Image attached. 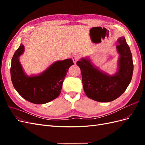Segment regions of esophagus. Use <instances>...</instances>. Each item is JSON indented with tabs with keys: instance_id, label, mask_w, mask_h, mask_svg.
<instances>
[{
	"instance_id": "1",
	"label": "esophagus",
	"mask_w": 145,
	"mask_h": 145,
	"mask_svg": "<svg viewBox=\"0 0 145 145\" xmlns=\"http://www.w3.org/2000/svg\"><path fill=\"white\" fill-rule=\"evenodd\" d=\"M72 60H73L74 63L76 64V62H77V61L78 60V59H79V58H80V55H78V54H74V55L72 57Z\"/></svg>"
}]
</instances>
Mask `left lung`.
<instances>
[{
    "mask_svg": "<svg viewBox=\"0 0 145 145\" xmlns=\"http://www.w3.org/2000/svg\"><path fill=\"white\" fill-rule=\"evenodd\" d=\"M119 54L117 71L109 75L92 63L89 57L77 62L82 72L83 87L89 99L100 102H109L124 93L132 79L134 70L133 56L124 37L117 40Z\"/></svg>",
    "mask_w": 145,
    "mask_h": 145,
    "instance_id": "left-lung-1",
    "label": "left lung"
}]
</instances>
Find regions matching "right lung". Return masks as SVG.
Masks as SVG:
<instances>
[{
  "instance_id": "right-lung-1",
  "label": "right lung",
  "mask_w": 145,
  "mask_h": 145,
  "mask_svg": "<svg viewBox=\"0 0 145 145\" xmlns=\"http://www.w3.org/2000/svg\"><path fill=\"white\" fill-rule=\"evenodd\" d=\"M25 48L21 44L11 60V78L14 88L22 97L34 104H44L56 99L61 93L68 69L74 65L71 59L56 61L38 75L28 76L20 63Z\"/></svg>"
}]
</instances>
